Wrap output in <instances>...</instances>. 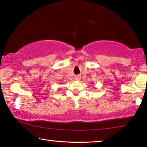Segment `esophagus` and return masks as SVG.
<instances>
[{"instance_id":"esophagus-1","label":"esophagus","mask_w":147,"mask_h":147,"mask_svg":"<svg viewBox=\"0 0 147 147\" xmlns=\"http://www.w3.org/2000/svg\"><path fill=\"white\" fill-rule=\"evenodd\" d=\"M75 79L76 80V81H79V80L81 79V77H80V76H79V75H77V76H75Z\"/></svg>"}]
</instances>
